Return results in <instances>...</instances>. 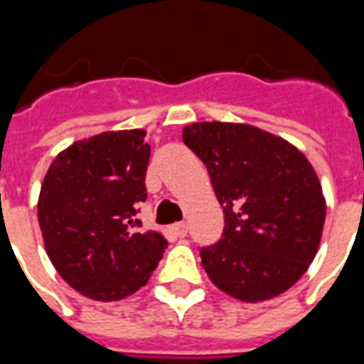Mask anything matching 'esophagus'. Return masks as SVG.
Listing matches in <instances>:
<instances>
[{
	"mask_svg": "<svg viewBox=\"0 0 364 364\" xmlns=\"http://www.w3.org/2000/svg\"><path fill=\"white\" fill-rule=\"evenodd\" d=\"M171 232H173L177 237H185L187 236V232H189V226H187L185 222H177V224L171 226Z\"/></svg>",
	"mask_w": 364,
	"mask_h": 364,
	"instance_id": "esophagus-1",
	"label": "esophagus"
}]
</instances>
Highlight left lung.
<instances>
[{
  "mask_svg": "<svg viewBox=\"0 0 364 364\" xmlns=\"http://www.w3.org/2000/svg\"><path fill=\"white\" fill-rule=\"evenodd\" d=\"M183 142L206 166L224 213L222 240L200 247L206 274L244 302L279 296L320 245L326 198L314 167L292 144L250 124L195 122Z\"/></svg>",
  "mask_w": 364,
  "mask_h": 364,
  "instance_id": "8db88e82",
  "label": "left lung"
}]
</instances>
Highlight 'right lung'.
I'll use <instances>...</instances> for the list:
<instances>
[{
	"label": "right lung",
	"mask_w": 364,
	"mask_h": 364,
	"mask_svg": "<svg viewBox=\"0 0 364 364\" xmlns=\"http://www.w3.org/2000/svg\"><path fill=\"white\" fill-rule=\"evenodd\" d=\"M144 130L72 144L56 156L38 197L44 247L60 277L83 296L111 302L144 287L167 242L142 232L150 146Z\"/></svg>",
	"instance_id": "right-lung-1"
}]
</instances>
